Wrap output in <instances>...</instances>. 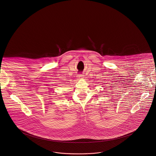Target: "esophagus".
<instances>
[{"label": "esophagus", "mask_w": 156, "mask_h": 156, "mask_svg": "<svg viewBox=\"0 0 156 156\" xmlns=\"http://www.w3.org/2000/svg\"><path fill=\"white\" fill-rule=\"evenodd\" d=\"M78 77H79V78H82V77H83V75H82V74H79Z\"/></svg>", "instance_id": "esophagus-1"}]
</instances>
